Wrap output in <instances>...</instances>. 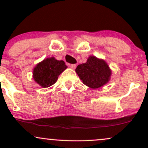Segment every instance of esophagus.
Returning a JSON list of instances; mask_svg holds the SVG:
<instances>
[{"instance_id": "34e87169", "label": "esophagus", "mask_w": 148, "mask_h": 148, "mask_svg": "<svg viewBox=\"0 0 148 148\" xmlns=\"http://www.w3.org/2000/svg\"><path fill=\"white\" fill-rule=\"evenodd\" d=\"M70 67L72 69H75V68L76 67V64H70Z\"/></svg>"}]
</instances>
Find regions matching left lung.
Wrapping results in <instances>:
<instances>
[{
    "instance_id": "1",
    "label": "left lung",
    "mask_w": 148,
    "mask_h": 148,
    "mask_svg": "<svg viewBox=\"0 0 148 148\" xmlns=\"http://www.w3.org/2000/svg\"><path fill=\"white\" fill-rule=\"evenodd\" d=\"M83 84L96 89L108 82L111 70L103 60L90 56L86 63L80 64L75 69Z\"/></svg>"
}]
</instances>
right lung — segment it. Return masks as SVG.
Returning <instances> with one entry per match:
<instances>
[{
	"label": "right lung",
	"mask_w": 148,
	"mask_h": 148,
	"mask_svg": "<svg viewBox=\"0 0 148 148\" xmlns=\"http://www.w3.org/2000/svg\"><path fill=\"white\" fill-rule=\"evenodd\" d=\"M67 65L63 60H57L53 57L39 62L33 69V79L42 88H48L57 81L58 77Z\"/></svg>",
	"instance_id": "obj_1"
}]
</instances>
